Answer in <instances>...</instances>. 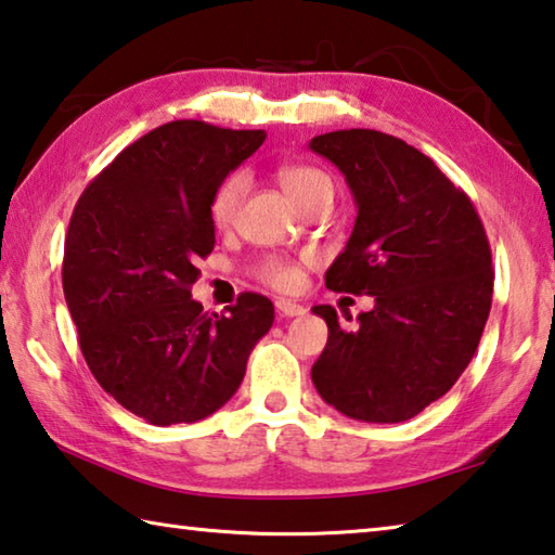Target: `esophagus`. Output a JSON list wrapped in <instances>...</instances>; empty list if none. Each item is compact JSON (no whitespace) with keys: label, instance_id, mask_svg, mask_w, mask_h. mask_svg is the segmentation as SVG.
Returning <instances> with one entry per match:
<instances>
[{"label":"esophagus","instance_id":"1","mask_svg":"<svg viewBox=\"0 0 555 555\" xmlns=\"http://www.w3.org/2000/svg\"><path fill=\"white\" fill-rule=\"evenodd\" d=\"M276 311L281 318H296V315H304L306 308L294 304V300H286V298H279L276 300Z\"/></svg>","mask_w":555,"mask_h":555}]
</instances>
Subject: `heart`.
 Masks as SVG:
<instances>
[{
    "label": "heart",
    "instance_id": "obj_1",
    "mask_svg": "<svg viewBox=\"0 0 555 555\" xmlns=\"http://www.w3.org/2000/svg\"><path fill=\"white\" fill-rule=\"evenodd\" d=\"M276 178L288 198L296 205L304 203L315 188L331 185V181H327V176L323 171H318V168L306 166V164H288V162L279 164ZM247 188H249V181L242 171H234L222 178L210 198V220L215 228L218 230L230 228L234 222V215H237L240 203L244 201V195H247ZM259 279L267 281L269 286L288 291V288H296L300 274L294 261L281 259V257H269L259 264Z\"/></svg>",
    "mask_w": 555,
    "mask_h": 555
}]
</instances>
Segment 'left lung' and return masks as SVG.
I'll use <instances>...</instances> for the list:
<instances>
[{"mask_svg":"<svg viewBox=\"0 0 555 555\" xmlns=\"http://www.w3.org/2000/svg\"><path fill=\"white\" fill-rule=\"evenodd\" d=\"M311 149L340 168L357 203L325 286L374 296L350 331L333 306L313 308L327 323L313 384L350 418L409 421L453 387L480 345L494 284L482 220L465 191L397 137L340 129Z\"/></svg>","mask_w":555,"mask_h":555,"instance_id":"left-lung-1","label":"left lung"}]
</instances>
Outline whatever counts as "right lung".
Listing matches in <instances>:
<instances>
[{
    "label": "right lung",
    "instance_id": "add662e5",
    "mask_svg": "<svg viewBox=\"0 0 555 555\" xmlns=\"http://www.w3.org/2000/svg\"><path fill=\"white\" fill-rule=\"evenodd\" d=\"M261 129L176 119L92 178L75 203L63 294L92 377L154 426L195 424L232 399L274 323L261 294L205 313L191 286L215 247L210 198L264 144Z\"/></svg>",
    "mask_w": 555,
    "mask_h": 555
}]
</instances>
